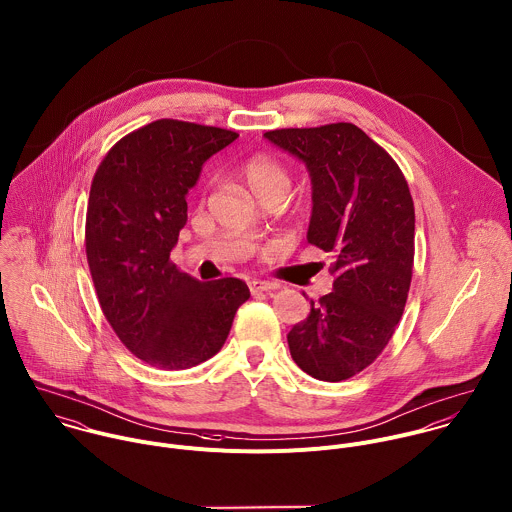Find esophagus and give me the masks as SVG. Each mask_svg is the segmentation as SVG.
Returning <instances> with one entry per match:
<instances>
[{"label": "esophagus", "instance_id": "obj_1", "mask_svg": "<svg viewBox=\"0 0 512 512\" xmlns=\"http://www.w3.org/2000/svg\"><path fill=\"white\" fill-rule=\"evenodd\" d=\"M249 289H251V293L273 291V289H277V283H271V281H261V279H253V281H249Z\"/></svg>", "mask_w": 512, "mask_h": 512}]
</instances>
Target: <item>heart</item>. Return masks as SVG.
Here are the masks:
<instances>
[{
  "instance_id": "heart-1",
  "label": "heart",
  "mask_w": 512,
  "mask_h": 512,
  "mask_svg": "<svg viewBox=\"0 0 512 512\" xmlns=\"http://www.w3.org/2000/svg\"><path fill=\"white\" fill-rule=\"evenodd\" d=\"M239 177L251 195L263 205L269 201H283L291 187L287 169L267 155H255L243 161L239 167Z\"/></svg>"
}]
</instances>
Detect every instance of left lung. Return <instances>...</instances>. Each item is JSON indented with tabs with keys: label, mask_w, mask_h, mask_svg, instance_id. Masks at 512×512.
Segmentation results:
<instances>
[{
	"label": "left lung",
	"mask_w": 512,
	"mask_h": 512,
	"mask_svg": "<svg viewBox=\"0 0 512 512\" xmlns=\"http://www.w3.org/2000/svg\"><path fill=\"white\" fill-rule=\"evenodd\" d=\"M267 141L305 163L307 241L335 257L333 291L287 333L293 361L339 383L369 367L403 315L413 277L415 207L393 157L353 123L275 129Z\"/></svg>",
	"instance_id": "left-lung-1"
}]
</instances>
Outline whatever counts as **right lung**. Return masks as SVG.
<instances>
[{"mask_svg":"<svg viewBox=\"0 0 512 512\" xmlns=\"http://www.w3.org/2000/svg\"><path fill=\"white\" fill-rule=\"evenodd\" d=\"M237 137L159 119L117 141L95 171L85 221L93 285L121 343L151 367L181 371L217 355L249 299L241 279L199 283L169 261L189 189Z\"/></svg>","mask_w":512,"mask_h":512,"instance_id":"right-lung-1","label":"right lung"}]
</instances>
